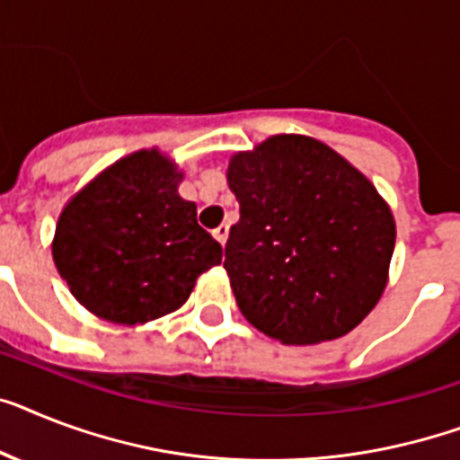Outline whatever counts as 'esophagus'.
<instances>
[{"label": "esophagus", "mask_w": 460, "mask_h": 460, "mask_svg": "<svg viewBox=\"0 0 460 460\" xmlns=\"http://www.w3.org/2000/svg\"><path fill=\"white\" fill-rule=\"evenodd\" d=\"M212 234H215V238L224 245V243H226V236H229V226H226V224H219L217 229L212 231Z\"/></svg>", "instance_id": "34e87169"}]
</instances>
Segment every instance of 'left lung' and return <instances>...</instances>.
I'll use <instances>...</instances> for the list:
<instances>
[{
    "instance_id": "obj_1",
    "label": "left lung",
    "mask_w": 460,
    "mask_h": 460,
    "mask_svg": "<svg viewBox=\"0 0 460 460\" xmlns=\"http://www.w3.org/2000/svg\"><path fill=\"white\" fill-rule=\"evenodd\" d=\"M241 219L224 269L243 316L286 345L359 326L385 290L394 219L376 186L309 137L279 134L229 163Z\"/></svg>"
}]
</instances>
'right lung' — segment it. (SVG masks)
I'll use <instances>...</instances> for the list:
<instances>
[{
  "label": "right lung",
  "mask_w": 460,
  "mask_h": 460,
  "mask_svg": "<svg viewBox=\"0 0 460 460\" xmlns=\"http://www.w3.org/2000/svg\"><path fill=\"white\" fill-rule=\"evenodd\" d=\"M181 172L158 151L118 160L66 205L51 252L75 300L113 323H146L189 300L222 245L177 193Z\"/></svg>",
  "instance_id": "right-lung-1"
}]
</instances>
